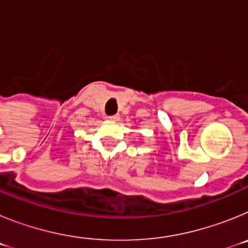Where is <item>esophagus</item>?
<instances>
[{
    "label": "esophagus",
    "mask_w": 248,
    "mask_h": 248,
    "mask_svg": "<svg viewBox=\"0 0 248 248\" xmlns=\"http://www.w3.org/2000/svg\"><path fill=\"white\" fill-rule=\"evenodd\" d=\"M109 119L110 120H113V122H118V120L120 119L119 118V115H110V117H108Z\"/></svg>",
    "instance_id": "obj_1"
}]
</instances>
